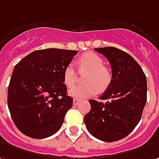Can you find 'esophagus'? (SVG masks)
Listing matches in <instances>:
<instances>
[{
  "label": "esophagus",
  "mask_w": 159,
  "mask_h": 159,
  "mask_svg": "<svg viewBox=\"0 0 159 159\" xmlns=\"http://www.w3.org/2000/svg\"><path fill=\"white\" fill-rule=\"evenodd\" d=\"M79 99H78V98H74V99H73V105H74V106H76V105H78V104H79Z\"/></svg>",
  "instance_id": "obj_1"
}]
</instances>
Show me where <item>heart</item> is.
I'll return each instance as SVG.
<instances>
[{
  "label": "heart",
  "instance_id": "obj_1",
  "mask_svg": "<svg viewBox=\"0 0 159 159\" xmlns=\"http://www.w3.org/2000/svg\"><path fill=\"white\" fill-rule=\"evenodd\" d=\"M79 69L82 72L88 71L84 78L86 84L76 85L75 84L77 79V74L72 64L66 66L63 71V83L67 87H73L69 90L72 97L83 98L95 96L100 90H105L109 86L112 74L111 71L105 67L103 58L94 52H86L78 60Z\"/></svg>",
  "mask_w": 159,
  "mask_h": 159
}]
</instances>
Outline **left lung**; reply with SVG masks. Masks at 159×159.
I'll return each instance as SVG.
<instances>
[{"label":"left lung","mask_w":159,"mask_h":159,"mask_svg":"<svg viewBox=\"0 0 159 159\" xmlns=\"http://www.w3.org/2000/svg\"><path fill=\"white\" fill-rule=\"evenodd\" d=\"M95 51L109 61L112 80L98 102L89 100L90 111L84 116L86 129L103 142H115L129 135L139 123L147 101V80L136 61L116 47Z\"/></svg>","instance_id":"obj_1"}]
</instances>
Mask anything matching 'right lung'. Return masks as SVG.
Instances as JSON below:
<instances>
[{"instance_id":"right-lung-1","label":"right lung","mask_w":159,"mask_h":159,"mask_svg":"<svg viewBox=\"0 0 159 159\" xmlns=\"http://www.w3.org/2000/svg\"><path fill=\"white\" fill-rule=\"evenodd\" d=\"M77 52L57 48L37 50L15 66L8 106L16 127L24 134L42 139L61 128L73 105L63 83V71Z\"/></svg>"}]
</instances>
